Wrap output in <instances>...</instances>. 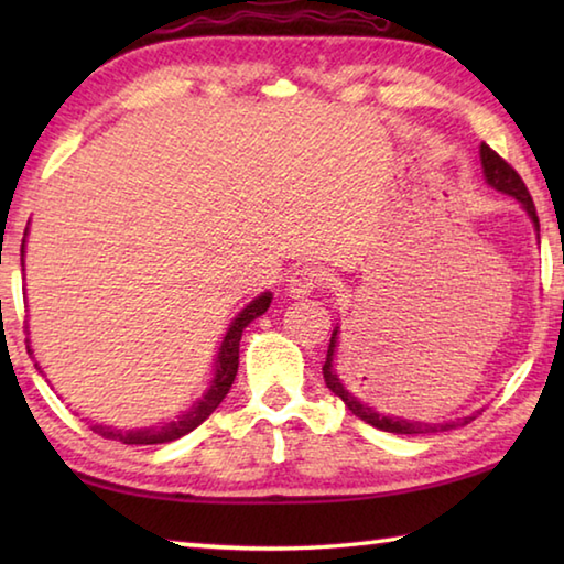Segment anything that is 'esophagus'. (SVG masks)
Returning a JSON list of instances; mask_svg holds the SVG:
<instances>
[{
	"instance_id": "1",
	"label": "esophagus",
	"mask_w": 564,
	"mask_h": 564,
	"mask_svg": "<svg viewBox=\"0 0 564 564\" xmlns=\"http://www.w3.org/2000/svg\"><path fill=\"white\" fill-rule=\"evenodd\" d=\"M323 281H326V273H323L318 265H299V269L291 271L285 291H289L291 299H305V295L316 291Z\"/></svg>"
}]
</instances>
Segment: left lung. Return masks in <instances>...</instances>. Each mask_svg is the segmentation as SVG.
Returning <instances> with one entry per match:
<instances>
[{
  "instance_id": "obj_1",
  "label": "left lung",
  "mask_w": 564,
  "mask_h": 564,
  "mask_svg": "<svg viewBox=\"0 0 564 564\" xmlns=\"http://www.w3.org/2000/svg\"><path fill=\"white\" fill-rule=\"evenodd\" d=\"M480 164H482V176H485V181H488V186H492L495 191H500V194H508L512 198H518L520 206L524 208V212H528L534 231H538V238H540V218H538V212H534L530 191H528V186L522 184L518 171H514L508 164V161L495 154V151L488 144H480ZM338 336H340V326H336L330 333L328 356H326V362H323V378H326V386H328L330 393H336L343 400V403H346L350 413L360 417V420H366L368 425H373V427H378V431H386V433H395V435H427V433L453 431V427L465 425V423H470V420H475V415H470V417L451 420V423H423V420H405V417H393V415L378 413V410H373L368 403H362L358 395H352L350 390L346 388V383L340 380V373H338Z\"/></svg>"
}]
</instances>
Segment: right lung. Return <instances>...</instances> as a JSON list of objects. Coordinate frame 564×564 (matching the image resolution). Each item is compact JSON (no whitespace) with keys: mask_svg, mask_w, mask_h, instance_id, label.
Masks as SVG:
<instances>
[{"mask_svg":"<svg viewBox=\"0 0 564 564\" xmlns=\"http://www.w3.org/2000/svg\"><path fill=\"white\" fill-rule=\"evenodd\" d=\"M24 243H26V231H24V241H22V256H24ZM271 299H273L271 291L261 293L259 299H253L231 321V326H228L226 336L221 340V348H218L212 386L206 388V393L198 398L184 415H178L176 420H169V423H161V425L137 427V431H119V427L99 425V423H94L91 431L99 433L101 437H107V441H119L123 445H159V443L178 441V437H184L186 433L194 431V427L202 425L204 420L212 415L218 405H221V400L226 398V393L234 386V378L238 373V346H241L243 328L248 326V323L263 316V313L269 311ZM26 350H30V356L34 352L32 346H26ZM34 366L40 373H44V370L40 368V362H34Z\"/></svg>","mask_w":564,"mask_h":564,"instance_id":"1","label":"right lung"}]
</instances>
